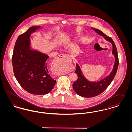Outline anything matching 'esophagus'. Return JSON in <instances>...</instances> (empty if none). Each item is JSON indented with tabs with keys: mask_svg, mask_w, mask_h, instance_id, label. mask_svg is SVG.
<instances>
[{
	"mask_svg": "<svg viewBox=\"0 0 132 132\" xmlns=\"http://www.w3.org/2000/svg\"><path fill=\"white\" fill-rule=\"evenodd\" d=\"M69 57V56L68 55L61 54V55H59L56 58H55V59L54 60V65H59L60 64H62L63 63H63L64 61L65 60H66L67 58H68ZM74 67L73 66H71L69 68V71L71 72L74 70ZM53 74L55 75H60L61 73L58 71H55Z\"/></svg>",
	"mask_w": 132,
	"mask_h": 132,
	"instance_id": "34e87169",
	"label": "esophagus"
}]
</instances>
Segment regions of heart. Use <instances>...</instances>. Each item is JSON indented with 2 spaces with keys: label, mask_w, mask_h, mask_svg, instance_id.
<instances>
[{
  "label": "heart",
  "mask_w": 132,
  "mask_h": 132,
  "mask_svg": "<svg viewBox=\"0 0 132 132\" xmlns=\"http://www.w3.org/2000/svg\"><path fill=\"white\" fill-rule=\"evenodd\" d=\"M72 39V37L71 36H68L66 38H63L61 41V44L62 45H66L68 44L69 43L71 42V41Z\"/></svg>",
  "instance_id": "obj_1"
}]
</instances>
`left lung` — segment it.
I'll return each mask as SVG.
<instances>
[{"label":"left lung","instance_id":"8db88e82","mask_svg":"<svg viewBox=\"0 0 132 132\" xmlns=\"http://www.w3.org/2000/svg\"><path fill=\"white\" fill-rule=\"evenodd\" d=\"M97 34L104 38L112 45V53L115 57L113 68L109 75L98 82H91L88 80L84 75L82 70L78 63H76V74L78 75L77 80L73 84V88L76 93L84 97H93L103 92L109 86L116 74L118 65V55L117 48L112 39L107 36L102 31L98 29L91 28Z\"/></svg>","mask_w":132,"mask_h":132}]
</instances>
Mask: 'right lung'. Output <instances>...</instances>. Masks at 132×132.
<instances>
[{"instance_id":"1","label":"right lung","mask_w":132,"mask_h":132,"mask_svg":"<svg viewBox=\"0 0 132 132\" xmlns=\"http://www.w3.org/2000/svg\"><path fill=\"white\" fill-rule=\"evenodd\" d=\"M42 29L40 26H32L20 35L12 56L13 71L19 84L28 93L37 95L47 94L56 83L46 65L48 55L31 47V35Z\"/></svg>"}]
</instances>
